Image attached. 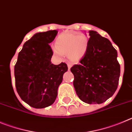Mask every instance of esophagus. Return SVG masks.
<instances>
[{
    "label": "esophagus",
    "mask_w": 132,
    "mask_h": 132,
    "mask_svg": "<svg viewBox=\"0 0 132 132\" xmlns=\"http://www.w3.org/2000/svg\"><path fill=\"white\" fill-rule=\"evenodd\" d=\"M72 63H70V62H68V70H70V68L72 67Z\"/></svg>",
    "instance_id": "34e87169"
}]
</instances>
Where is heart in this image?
<instances>
[{
    "mask_svg": "<svg viewBox=\"0 0 132 132\" xmlns=\"http://www.w3.org/2000/svg\"><path fill=\"white\" fill-rule=\"evenodd\" d=\"M87 47L88 40L85 36L65 33L59 37L56 45H53L52 48L59 56L68 54L69 59L75 62L85 54Z\"/></svg>",
    "mask_w": 132,
    "mask_h": 132,
    "instance_id": "heart-1",
    "label": "heart"
}]
</instances>
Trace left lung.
Listing matches in <instances>:
<instances>
[{
	"instance_id": "1",
	"label": "left lung",
	"mask_w": 132,
	"mask_h": 132,
	"mask_svg": "<svg viewBox=\"0 0 132 132\" xmlns=\"http://www.w3.org/2000/svg\"><path fill=\"white\" fill-rule=\"evenodd\" d=\"M89 33L86 53L70 70L78 97L87 104H101L112 97L118 87L120 66L110 41L97 31Z\"/></svg>"
}]
</instances>
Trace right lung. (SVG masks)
I'll use <instances>...</instances> for the list:
<instances>
[{
	"instance_id": "add662e5",
	"label": "right lung",
	"mask_w": 132,
	"mask_h": 132,
	"mask_svg": "<svg viewBox=\"0 0 132 132\" xmlns=\"http://www.w3.org/2000/svg\"><path fill=\"white\" fill-rule=\"evenodd\" d=\"M57 30L37 33L26 41L14 66L15 84L20 98L29 106L43 109L51 106L57 97L67 64H51L53 42Z\"/></svg>"
}]
</instances>
